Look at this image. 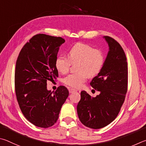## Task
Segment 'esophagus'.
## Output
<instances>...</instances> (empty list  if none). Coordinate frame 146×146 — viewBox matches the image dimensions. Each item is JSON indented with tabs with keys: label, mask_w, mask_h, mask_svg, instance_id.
I'll return each instance as SVG.
<instances>
[{
	"label": "esophagus",
	"mask_w": 146,
	"mask_h": 146,
	"mask_svg": "<svg viewBox=\"0 0 146 146\" xmlns=\"http://www.w3.org/2000/svg\"><path fill=\"white\" fill-rule=\"evenodd\" d=\"M76 92V90L74 88H69V92H70V94L73 93V92Z\"/></svg>",
	"instance_id": "obj_1"
}]
</instances>
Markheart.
Segmentation results:
<instances>
[{
  "label": "heart",
  "instance_id": "1",
  "mask_svg": "<svg viewBox=\"0 0 146 146\" xmlns=\"http://www.w3.org/2000/svg\"><path fill=\"white\" fill-rule=\"evenodd\" d=\"M66 58L60 56L56 58L55 66L61 74L67 73L71 63L78 62L76 70L78 72L70 74L64 78L63 82L72 88H80L89 77H94L100 72L104 63V56L101 50L94 49L89 45L78 43L72 47Z\"/></svg>",
  "mask_w": 146,
  "mask_h": 146
}]
</instances>
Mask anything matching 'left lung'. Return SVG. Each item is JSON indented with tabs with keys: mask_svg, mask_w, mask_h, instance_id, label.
Returning a JSON list of instances; mask_svg holds the SVG:
<instances>
[{
	"mask_svg": "<svg viewBox=\"0 0 146 146\" xmlns=\"http://www.w3.org/2000/svg\"><path fill=\"white\" fill-rule=\"evenodd\" d=\"M109 50L103 68L90 85L100 94L95 98L81 92L77 106L80 121L92 129H100L116 118L123 104L127 88V64L121 45L113 38L103 36Z\"/></svg>",
	"mask_w": 146,
	"mask_h": 146,
	"instance_id": "1",
	"label": "left lung"
}]
</instances>
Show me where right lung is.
Segmentation results:
<instances>
[{
  "mask_svg": "<svg viewBox=\"0 0 146 146\" xmlns=\"http://www.w3.org/2000/svg\"><path fill=\"white\" fill-rule=\"evenodd\" d=\"M64 42L61 37L36 35L25 43L17 58L15 85L18 103L24 117L37 127L53 126L68 96L64 86L53 94L47 88V81L58 77L55 61Z\"/></svg>",
  "mask_w": 146,
  "mask_h": 146,
  "instance_id": "1",
  "label": "right lung"
}]
</instances>
